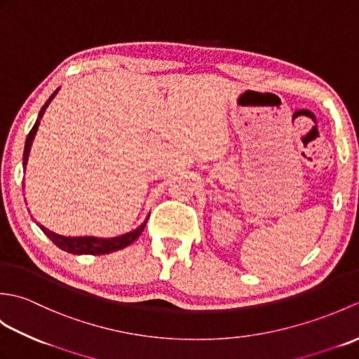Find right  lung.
I'll use <instances>...</instances> for the list:
<instances>
[{
    "instance_id": "obj_1",
    "label": "right lung",
    "mask_w": 359,
    "mask_h": 359,
    "mask_svg": "<svg viewBox=\"0 0 359 359\" xmlns=\"http://www.w3.org/2000/svg\"><path fill=\"white\" fill-rule=\"evenodd\" d=\"M57 93V90H55ZM55 93H53L49 100L44 103V106L41 108L40 114H38V118L35 121L34 128L30 129V133L27 134V139H26V147H25V154H22V165L26 166L27 163V157H29V151H30V147H32V140L35 137V133L38 129V125H40V118L43 117V114L46 111V108H48L49 102L53 98V95H55ZM148 219L144 220V222L139 226L135 228L134 231L131 233H126L123 236H118V238H111V239H98V238H66V236H60L57 233H53L50 230H48V228H44L43 225H40V228L43 230V233L48 236V238L55 243V245L58 248H62L65 251H67V253H72V255H108V253H112V251H117V250H121L125 248L128 245H131V243L139 238V236L142 234L144 225H147Z\"/></svg>"
}]
</instances>
